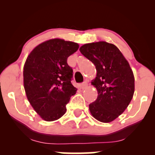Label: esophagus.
Returning a JSON list of instances; mask_svg holds the SVG:
<instances>
[{
    "mask_svg": "<svg viewBox=\"0 0 155 155\" xmlns=\"http://www.w3.org/2000/svg\"><path fill=\"white\" fill-rule=\"evenodd\" d=\"M87 81H84V82L81 84V88L82 89H85L87 87Z\"/></svg>",
    "mask_w": 155,
    "mask_h": 155,
    "instance_id": "1",
    "label": "esophagus"
}]
</instances>
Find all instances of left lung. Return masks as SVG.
Returning a JSON list of instances; mask_svg holds the SVG:
<instances>
[{"mask_svg": "<svg viewBox=\"0 0 155 155\" xmlns=\"http://www.w3.org/2000/svg\"><path fill=\"white\" fill-rule=\"evenodd\" d=\"M79 50L97 71L92 84L98 95L89 105L90 113L101 122H112L123 113L133 98L135 79L132 69L120 49L112 44H86Z\"/></svg>", "mask_w": 155, "mask_h": 155, "instance_id": "1", "label": "left lung"}]
</instances>
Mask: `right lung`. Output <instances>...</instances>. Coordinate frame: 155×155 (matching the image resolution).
<instances>
[{"instance_id":"right-lung-1","label":"right lung","mask_w":155,"mask_h":155,"mask_svg":"<svg viewBox=\"0 0 155 155\" xmlns=\"http://www.w3.org/2000/svg\"><path fill=\"white\" fill-rule=\"evenodd\" d=\"M79 44L54 38L40 44L30 53L24 65V87L34 110L47 122L60 119L77 89L71 84L73 69L68 65Z\"/></svg>"}]
</instances>
